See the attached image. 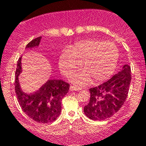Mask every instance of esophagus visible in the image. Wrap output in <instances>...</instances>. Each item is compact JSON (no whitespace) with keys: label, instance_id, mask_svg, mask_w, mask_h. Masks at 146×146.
Listing matches in <instances>:
<instances>
[{"label":"esophagus","instance_id":"1","mask_svg":"<svg viewBox=\"0 0 146 146\" xmlns=\"http://www.w3.org/2000/svg\"><path fill=\"white\" fill-rule=\"evenodd\" d=\"M70 90L72 91H80L81 90V88L77 87V86H70Z\"/></svg>","mask_w":146,"mask_h":146}]
</instances>
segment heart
I'll use <instances>...</instances> for the list:
<instances>
[{
	"label": "heart",
	"mask_w": 146,
	"mask_h": 146,
	"mask_svg": "<svg viewBox=\"0 0 146 146\" xmlns=\"http://www.w3.org/2000/svg\"><path fill=\"white\" fill-rule=\"evenodd\" d=\"M118 50L112 42L88 39L79 42L65 49L59 55L58 65L65 76H70L81 66L84 70L72 77V80L79 85L108 79L116 68Z\"/></svg>",
	"instance_id": "obj_1"
}]
</instances>
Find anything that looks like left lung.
I'll return each instance as SVG.
<instances>
[{"mask_svg":"<svg viewBox=\"0 0 146 146\" xmlns=\"http://www.w3.org/2000/svg\"><path fill=\"white\" fill-rule=\"evenodd\" d=\"M131 79V68L125 64L122 70L109 80L89 89L90 101L84 108L86 116L93 121H103L113 116L126 101Z\"/></svg>","mask_w":146,"mask_h":146,"instance_id":"left-lung-1","label":"left lung"}]
</instances>
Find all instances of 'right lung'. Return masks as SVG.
I'll use <instances>...</instances> for the list:
<instances>
[{
	"instance_id": "add662e5",
	"label": "right lung",
	"mask_w": 146,
	"mask_h": 146,
	"mask_svg": "<svg viewBox=\"0 0 146 146\" xmlns=\"http://www.w3.org/2000/svg\"><path fill=\"white\" fill-rule=\"evenodd\" d=\"M42 36L36 38L25 48L39 45ZM22 57L19 58L15 73V92L24 113L38 123H47L57 119L61 112V101L69 89V84L61 80H48L34 93L26 94L22 90L19 75L22 72Z\"/></svg>"
}]
</instances>
